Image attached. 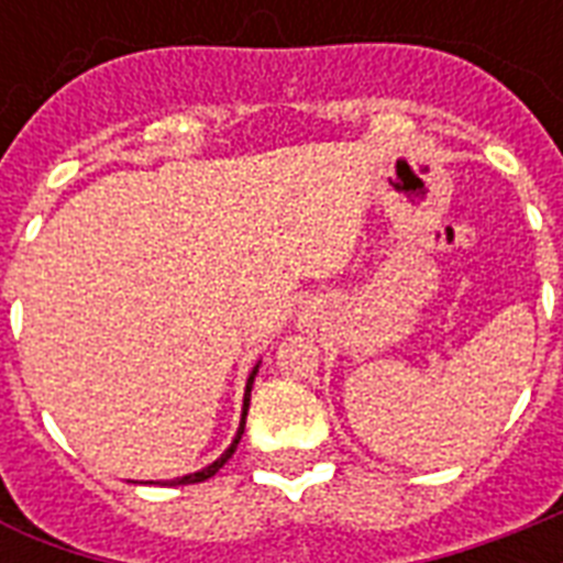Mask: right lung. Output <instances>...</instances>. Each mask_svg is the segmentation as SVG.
Wrapping results in <instances>:
<instances>
[{
	"label": "right lung",
	"instance_id": "right-lung-1",
	"mask_svg": "<svg viewBox=\"0 0 563 563\" xmlns=\"http://www.w3.org/2000/svg\"><path fill=\"white\" fill-rule=\"evenodd\" d=\"M254 376H256V368L251 371V376H247V388H245V409H242V423H239V432L236 438H233V444L224 450V455L221 459H216V462L210 464V467H203V471L198 473H189V476H184V479L178 482V485H195V482H203V479H210V476H216L219 473V467H224V462H228L230 455L236 453V444L242 441V432H245V418H247V406H251V385H254Z\"/></svg>",
	"mask_w": 563,
	"mask_h": 563
}]
</instances>
